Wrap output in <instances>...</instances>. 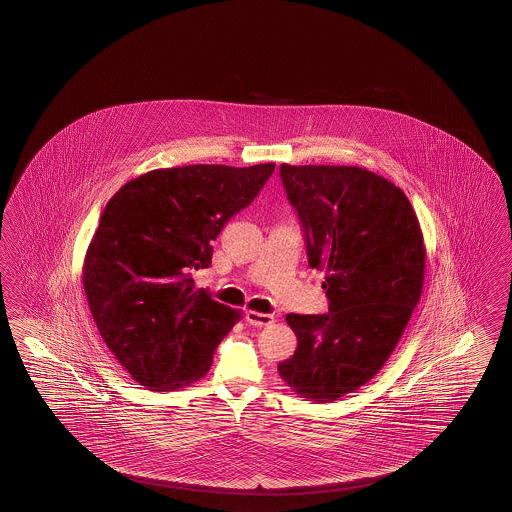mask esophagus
<instances>
[{"label":"esophagus","instance_id":"obj_1","mask_svg":"<svg viewBox=\"0 0 512 512\" xmlns=\"http://www.w3.org/2000/svg\"><path fill=\"white\" fill-rule=\"evenodd\" d=\"M246 321H248L251 326H268L276 321V315L249 310L246 311Z\"/></svg>","mask_w":512,"mask_h":512}]
</instances>
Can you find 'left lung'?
<instances>
[{
	"label": "left lung",
	"instance_id": "8db88e82",
	"mask_svg": "<svg viewBox=\"0 0 512 512\" xmlns=\"http://www.w3.org/2000/svg\"><path fill=\"white\" fill-rule=\"evenodd\" d=\"M300 219L308 263L325 268L328 313L285 319L295 355L281 379L313 402H334L383 368L419 304L426 249L400 187L375 172L334 165H281Z\"/></svg>",
	"mask_w": 512,
	"mask_h": 512
}]
</instances>
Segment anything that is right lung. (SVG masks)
<instances>
[{"instance_id":"obj_1","label":"right lung","mask_w":512,"mask_h":512,"mask_svg":"<svg viewBox=\"0 0 512 512\" xmlns=\"http://www.w3.org/2000/svg\"><path fill=\"white\" fill-rule=\"evenodd\" d=\"M276 163L146 172L107 202L82 268L93 321L142 387L169 392L206 375L240 311L195 289L225 223L259 195Z\"/></svg>"}]
</instances>
